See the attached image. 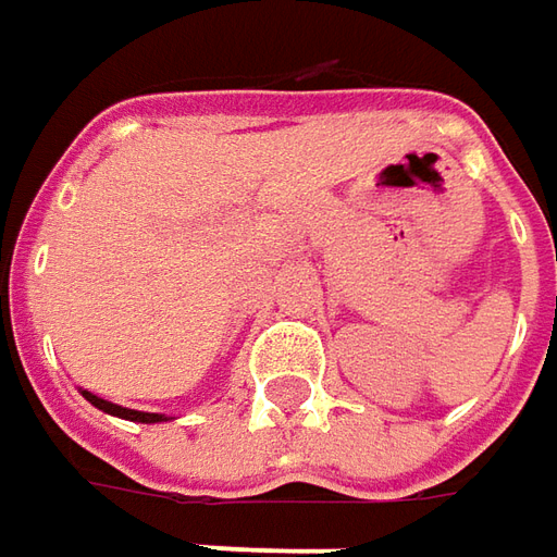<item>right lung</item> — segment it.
<instances>
[{"mask_svg": "<svg viewBox=\"0 0 557 557\" xmlns=\"http://www.w3.org/2000/svg\"><path fill=\"white\" fill-rule=\"evenodd\" d=\"M82 396L88 399L90 406L100 408V411H106V414H112V418H124V421H136V423L173 421V418H168V414H151V411H134V408L115 406V403H109V399H100V396H94L90 389H82Z\"/></svg>", "mask_w": 557, "mask_h": 557, "instance_id": "add662e5", "label": "right lung"}]
</instances>
